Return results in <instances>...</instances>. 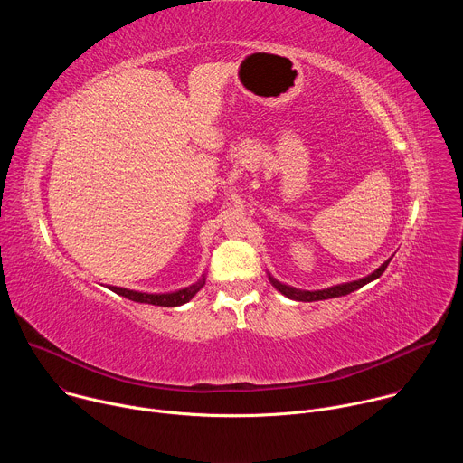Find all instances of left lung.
<instances>
[{"label": "left lung", "mask_w": 463, "mask_h": 463, "mask_svg": "<svg viewBox=\"0 0 463 463\" xmlns=\"http://www.w3.org/2000/svg\"><path fill=\"white\" fill-rule=\"evenodd\" d=\"M390 260H392V258H388L379 269H375L372 275H368V277H364V279H359V280H354V282H348V284L332 286V288L320 289V291H302V289H297V288H291V286H286V284L279 282V280H277V279H273L271 275H269V282H271V284H273V286H275L282 295H286V297H288V298H291V300H298V302H315V300L335 298V297L350 295L352 291H355V289H359V288L366 286L368 282H372V280L379 279V277L384 273V269L388 268Z\"/></svg>", "instance_id": "obj_1"}]
</instances>
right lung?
<instances>
[{
  "label": "right lung",
  "instance_id": "right-lung-1",
  "mask_svg": "<svg viewBox=\"0 0 463 463\" xmlns=\"http://www.w3.org/2000/svg\"><path fill=\"white\" fill-rule=\"evenodd\" d=\"M205 286V275L200 282H195L184 289L174 291V293H141V291H131V289H124V288H117V286H109L108 289H111L113 293L126 297L134 302H141V304H154V306H163V307H175L181 306L184 302H188L197 291Z\"/></svg>",
  "mask_w": 463,
  "mask_h": 463
}]
</instances>
